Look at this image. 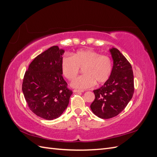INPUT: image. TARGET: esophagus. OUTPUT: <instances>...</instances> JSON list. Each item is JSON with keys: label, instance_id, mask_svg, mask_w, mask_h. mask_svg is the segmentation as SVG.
<instances>
[{"label": "esophagus", "instance_id": "34e87169", "mask_svg": "<svg viewBox=\"0 0 157 157\" xmlns=\"http://www.w3.org/2000/svg\"><path fill=\"white\" fill-rule=\"evenodd\" d=\"M74 92H83V90H73Z\"/></svg>", "mask_w": 157, "mask_h": 157}]
</instances>
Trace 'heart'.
<instances>
[{
	"mask_svg": "<svg viewBox=\"0 0 157 157\" xmlns=\"http://www.w3.org/2000/svg\"><path fill=\"white\" fill-rule=\"evenodd\" d=\"M80 68H83V76L71 83L76 88L86 89L94 85L102 84L110 78L112 73V62L106 56H101L93 50H80L72 56H64L61 61V69L64 77L73 80L77 77Z\"/></svg>",
	"mask_w": 157,
	"mask_h": 157,
	"instance_id": "1",
	"label": "heart"
}]
</instances>
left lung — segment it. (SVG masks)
Masks as SVG:
<instances>
[{"label":"left lung","instance_id":"obj_1","mask_svg":"<svg viewBox=\"0 0 157 157\" xmlns=\"http://www.w3.org/2000/svg\"><path fill=\"white\" fill-rule=\"evenodd\" d=\"M109 52L113 61L111 77L101 87L94 90L95 99L90 105L94 115L103 119L121 113L134 92L132 65L118 49L111 48Z\"/></svg>","mask_w":157,"mask_h":157}]
</instances>
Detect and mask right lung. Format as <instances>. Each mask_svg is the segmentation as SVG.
Returning a JSON list of instances; mask_svg holds the SVG:
<instances>
[{"label": "right lung", "mask_w": 157, "mask_h": 157, "mask_svg": "<svg viewBox=\"0 0 157 157\" xmlns=\"http://www.w3.org/2000/svg\"><path fill=\"white\" fill-rule=\"evenodd\" d=\"M65 50L54 46L30 63L22 91L31 111L46 120L59 117L67 107L73 94L62 77L61 61Z\"/></svg>", "instance_id": "add662e5"}]
</instances>
